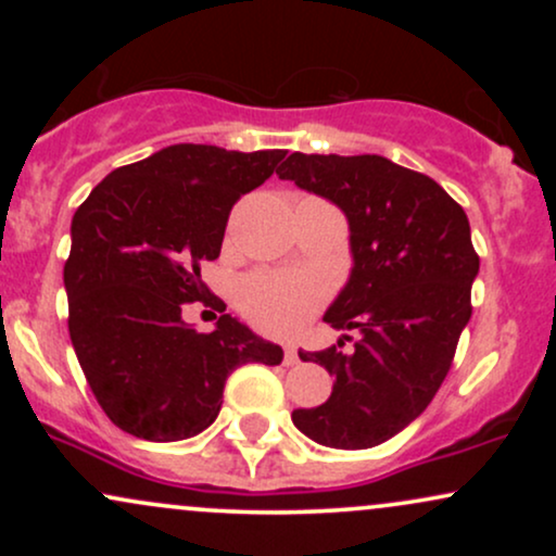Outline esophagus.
Wrapping results in <instances>:
<instances>
[{
	"mask_svg": "<svg viewBox=\"0 0 556 556\" xmlns=\"http://www.w3.org/2000/svg\"><path fill=\"white\" fill-rule=\"evenodd\" d=\"M300 358H298V350L292 348V344H287L285 348V366H295Z\"/></svg>",
	"mask_w": 556,
	"mask_h": 556,
	"instance_id": "1",
	"label": "esophagus"
}]
</instances>
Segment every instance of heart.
I'll use <instances>...</instances> for the list:
<instances>
[{
    "mask_svg": "<svg viewBox=\"0 0 556 556\" xmlns=\"http://www.w3.org/2000/svg\"><path fill=\"white\" fill-rule=\"evenodd\" d=\"M321 300V279L305 271H256L240 285L242 311L258 329L279 337L303 329Z\"/></svg>",
    "mask_w": 556,
    "mask_h": 556,
    "instance_id": "b5f03b06",
    "label": "heart"
}]
</instances>
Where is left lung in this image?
<instances>
[{
    "label": "left lung",
    "mask_w": 556,
    "mask_h": 556,
    "mask_svg": "<svg viewBox=\"0 0 556 556\" xmlns=\"http://www.w3.org/2000/svg\"><path fill=\"white\" fill-rule=\"evenodd\" d=\"M277 175L348 216L353 271L324 321L361 334L350 353L342 340L298 353L327 368L334 387L324 405L292 413V424L324 446L368 450L413 424L450 371L473 311L468 216L431 177L376 154L295 151Z\"/></svg>",
    "instance_id": "obj_1"
}]
</instances>
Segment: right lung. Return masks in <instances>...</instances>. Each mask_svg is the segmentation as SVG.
Returning <instances> with one entry per match:
<instances>
[{
    "instance_id": "1",
    "label": "right lung",
    "mask_w": 556,
    "mask_h": 556,
    "mask_svg": "<svg viewBox=\"0 0 556 556\" xmlns=\"http://www.w3.org/2000/svg\"><path fill=\"white\" fill-rule=\"evenodd\" d=\"M287 151L177 143L110 172L73 216L65 264L70 340L96 402L117 429L180 442L214 424L227 376L279 366L282 348L222 314L214 331L182 321L214 303L203 261L219 258L240 195L264 185Z\"/></svg>"
}]
</instances>
